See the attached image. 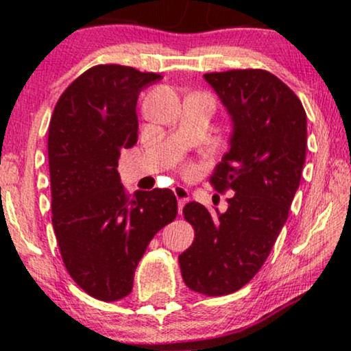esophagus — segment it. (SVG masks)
I'll use <instances>...</instances> for the list:
<instances>
[{"instance_id": "34e87169", "label": "esophagus", "mask_w": 351, "mask_h": 351, "mask_svg": "<svg viewBox=\"0 0 351 351\" xmlns=\"http://www.w3.org/2000/svg\"><path fill=\"white\" fill-rule=\"evenodd\" d=\"M174 195H176V198H177V204H179V214H182V209H184V206H185V203H189V199H190V193H189V190L185 189V186H180V185H177V186H174Z\"/></svg>"}]
</instances>
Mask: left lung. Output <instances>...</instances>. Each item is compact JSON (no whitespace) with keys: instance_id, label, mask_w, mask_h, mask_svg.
Masks as SVG:
<instances>
[{"instance_id":"obj_1","label":"left lung","mask_w":351,"mask_h":351,"mask_svg":"<svg viewBox=\"0 0 351 351\" xmlns=\"http://www.w3.org/2000/svg\"><path fill=\"white\" fill-rule=\"evenodd\" d=\"M232 118L228 152L210 184L232 190L225 213L185 204L195 228L179 256L191 291L225 295L241 289L267 261L299 189L306 152V114L299 97L265 70L206 73Z\"/></svg>"}]
</instances>
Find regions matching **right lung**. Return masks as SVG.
<instances>
[{"instance_id": "right-lung-1", "label": "right lung", "mask_w": 351, "mask_h": 351, "mask_svg": "<svg viewBox=\"0 0 351 351\" xmlns=\"http://www.w3.org/2000/svg\"><path fill=\"white\" fill-rule=\"evenodd\" d=\"M160 80L132 66H93L60 95L49 123L52 227L70 276L104 302L132 291L147 246L177 215L169 189L131 198L117 169L121 150L137 142L138 94Z\"/></svg>"}]
</instances>
